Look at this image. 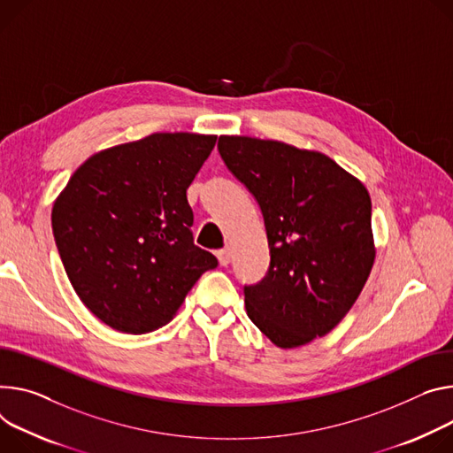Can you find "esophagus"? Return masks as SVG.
I'll use <instances>...</instances> for the list:
<instances>
[{"label": "esophagus", "instance_id": "esophagus-1", "mask_svg": "<svg viewBox=\"0 0 453 453\" xmlns=\"http://www.w3.org/2000/svg\"><path fill=\"white\" fill-rule=\"evenodd\" d=\"M217 258L220 262V265H227L231 262V250L229 248H224L220 251H217Z\"/></svg>", "mask_w": 453, "mask_h": 453}]
</instances>
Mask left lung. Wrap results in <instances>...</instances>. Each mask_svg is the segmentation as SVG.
<instances>
[{"instance_id":"left-lung-1","label":"left lung","mask_w":453,"mask_h":453,"mask_svg":"<svg viewBox=\"0 0 453 453\" xmlns=\"http://www.w3.org/2000/svg\"><path fill=\"white\" fill-rule=\"evenodd\" d=\"M219 151L264 215L271 265L245 311L276 347L325 336L357 300L376 260L365 184L316 150L220 135Z\"/></svg>"}]
</instances>
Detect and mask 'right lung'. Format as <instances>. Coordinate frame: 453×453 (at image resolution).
<instances>
[{
	"label": "right lung",
	"mask_w": 453,
	"mask_h": 453,
	"mask_svg": "<svg viewBox=\"0 0 453 453\" xmlns=\"http://www.w3.org/2000/svg\"><path fill=\"white\" fill-rule=\"evenodd\" d=\"M217 135L151 134L88 157L52 208V229L73 291L119 333L173 319L217 258L193 243L186 189Z\"/></svg>",
	"instance_id": "right-lung-1"
}]
</instances>
